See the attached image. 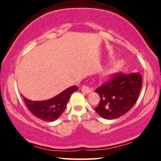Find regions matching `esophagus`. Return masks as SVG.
I'll use <instances>...</instances> for the list:
<instances>
[{"label": "esophagus", "mask_w": 161, "mask_h": 161, "mask_svg": "<svg viewBox=\"0 0 161 161\" xmlns=\"http://www.w3.org/2000/svg\"><path fill=\"white\" fill-rule=\"evenodd\" d=\"M81 90H82L83 92H84L86 94H89L92 92V89L90 87L88 86H83V87L81 88Z\"/></svg>", "instance_id": "esophagus-1"}]
</instances>
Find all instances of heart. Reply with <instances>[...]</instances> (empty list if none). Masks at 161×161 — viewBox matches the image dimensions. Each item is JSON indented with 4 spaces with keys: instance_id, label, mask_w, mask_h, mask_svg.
<instances>
[{
    "instance_id": "heart-1",
    "label": "heart",
    "mask_w": 161,
    "mask_h": 161,
    "mask_svg": "<svg viewBox=\"0 0 161 161\" xmlns=\"http://www.w3.org/2000/svg\"><path fill=\"white\" fill-rule=\"evenodd\" d=\"M121 62H118V63H115L113 65L111 66L109 69H108L106 71H105L104 72V75L105 77H111L112 75L115 73V72L117 71V70L119 69L121 67Z\"/></svg>"
}]
</instances>
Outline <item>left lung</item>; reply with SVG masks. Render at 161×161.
<instances>
[{"mask_svg":"<svg viewBox=\"0 0 161 161\" xmlns=\"http://www.w3.org/2000/svg\"><path fill=\"white\" fill-rule=\"evenodd\" d=\"M142 84V78L138 72L114 75L111 80L94 91L100 97L96 112L105 119L125 115L136 104Z\"/></svg>","mask_w":161,"mask_h":161,"instance_id":"obj_1","label":"left lung"}]
</instances>
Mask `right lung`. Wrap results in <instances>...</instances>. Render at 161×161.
I'll return each mask as SVG.
<instances>
[{
    "label": "right lung",
    "mask_w": 161,
    "mask_h": 161,
    "mask_svg": "<svg viewBox=\"0 0 161 161\" xmlns=\"http://www.w3.org/2000/svg\"><path fill=\"white\" fill-rule=\"evenodd\" d=\"M78 89L76 86H72L47 100L33 101L25 97H23V99L26 106L33 115L45 122H53L63 114L70 95Z\"/></svg>",
    "instance_id": "obj_1"
}]
</instances>
